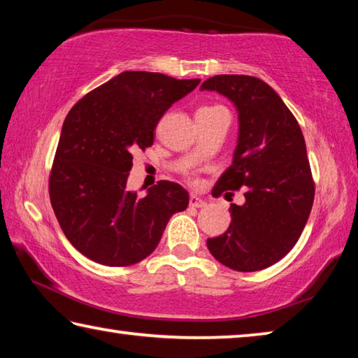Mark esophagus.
<instances>
[{"instance_id":"esophagus-1","label":"esophagus","mask_w":358,"mask_h":358,"mask_svg":"<svg viewBox=\"0 0 358 358\" xmlns=\"http://www.w3.org/2000/svg\"><path fill=\"white\" fill-rule=\"evenodd\" d=\"M189 207H192V208H203V207H207V202L202 201V199L197 197V196H191L189 197Z\"/></svg>"}]
</instances>
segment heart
<instances>
[{"label": "heart", "mask_w": 358, "mask_h": 358, "mask_svg": "<svg viewBox=\"0 0 358 358\" xmlns=\"http://www.w3.org/2000/svg\"><path fill=\"white\" fill-rule=\"evenodd\" d=\"M210 108H216V106L215 107H201L199 110H210Z\"/></svg>", "instance_id": "heart-1"}]
</instances>
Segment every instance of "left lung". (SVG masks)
Returning a JSON list of instances; mask_svg holds the SVG:
<instances>
[{
	"label": "left lung",
	"instance_id": "1",
	"mask_svg": "<svg viewBox=\"0 0 358 358\" xmlns=\"http://www.w3.org/2000/svg\"><path fill=\"white\" fill-rule=\"evenodd\" d=\"M201 90L232 101L240 121L232 166L216 181L213 196L246 189L243 205H230L229 229L207 246L229 268L264 270L292 250L311 213L316 186L305 138L292 112L257 77L215 76Z\"/></svg>",
	"mask_w": 358,
	"mask_h": 358
}]
</instances>
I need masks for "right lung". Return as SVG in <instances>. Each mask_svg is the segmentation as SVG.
I'll use <instances>...</instances> for the list:
<instances>
[{
  "label": "right lung",
  "mask_w": 358,
  "mask_h": 358,
  "mask_svg": "<svg viewBox=\"0 0 358 358\" xmlns=\"http://www.w3.org/2000/svg\"><path fill=\"white\" fill-rule=\"evenodd\" d=\"M126 71L85 94L66 117L48 194L59 227L83 256L108 266L143 260L189 194L161 180L141 197L126 189L132 153L153 145L162 115L199 85Z\"/></svg>",
  "instance_id": "1"
}]
</instances>
